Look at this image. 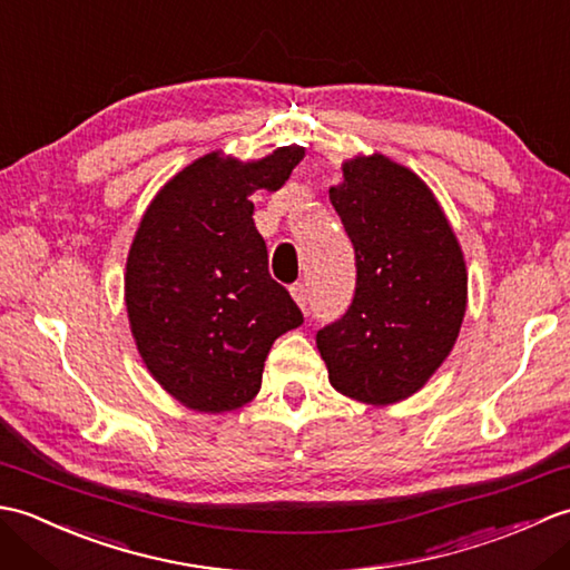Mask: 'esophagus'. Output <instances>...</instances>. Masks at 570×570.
I'll return each mask as SVG.
<instances>
[{
  "instance_id": "1",
  "label": "esophagus",
  "mask_w": 570,
  "mask_h": 570,
  "mask_svg": "<svg viewBox=\"0 0 570 570\" xmlns=\"http://www.w3.org/2000/svg\"><path fill=\"white\" fill-rule=\"evenodd\" d=\"M292 296H294V301H296V306L301 308V311H306V306H308V288H306V284H294L292 286Z\"/></svg>"
}]
</instances>
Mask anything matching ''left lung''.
<instances>
[{
    "label": "left lung",
    "mask_w": 570,
    "mask_h": 570,
    "mask_svg": "<svg viewBox=\"0 0 570 570\" xmlns=\"http://www.w3.org/2000/svg\"><path fill=\"white\" fill-rule=\"evenodd\" d=\"M331 203L355 247V298L316 335L335 392L404 402L458 341L468 308L460 242L426 180L380 151L343 161Z\"/></svg>",
    "instance_id": "left-lung-1"
}]
</instances>
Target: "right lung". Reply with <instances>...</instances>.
Segmentation results:
<instances>
[{
    "instance_id": "1",
    "label": "right lung",
    "mask_w": 570,
    "mask_h": 570,
    "mask_svg": "<svg viewBox=\"0 0 570 570\" xmlns=\"http://www.w3.org/2000/svg\"><path fill=\"white\" fill-rule=\"evenodd\" d=\"M304 156L210 151L168 178L141 215L125 272L129 331L151 377L190 411L249 404L276 337L304 323L269 276L249 200L282 188Z\"/></svg>"
}]
</instances>
